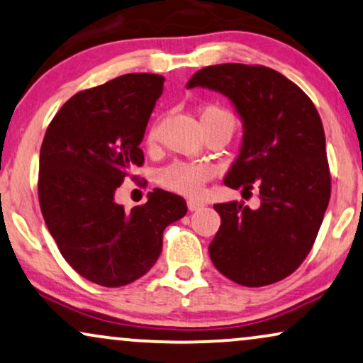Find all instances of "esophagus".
Instances as JSON below:
<instances>
[{"label":"esophagus","mask_w":363,"mask_h":363,"mask_svg":"<svg viewBox=\"0 0 363 363\" xmlns=\"http://www.w3.org/2000/svg\"><path fill=\"white\" fill-rule=\"evenodd\" d=\"M188 210L190 211H196V210H200L201 206H203V203H201V201H196V200H188Z\"/></svg>","instance_id":"1"}]
</instances>
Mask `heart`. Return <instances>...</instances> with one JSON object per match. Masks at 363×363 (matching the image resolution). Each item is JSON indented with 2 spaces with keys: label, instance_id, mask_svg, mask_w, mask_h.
<instances>
[{
  "label": "heart",
  "instance_id": "1",
  "mask_svg": "<svg viewBox=\"0 0 363 363\" xmlns=\"http://www.w3.org/2000/svg\"><path fill=\"white\" fill-rule=\"evenodd\" d=\"M216 120H228L235 126V120L232 113L218 105H208L200 110L201 125L211 123ZM158 138V125H155L148 133V145H153ZM215 170L206 163H188V162H175L168 164L167 168L160 170L158 182L168 190L180 193L186 196H196L203 190L205 183L213 177Z\"/></svg>",
  "mask_w": 363,
  "mask_h": 363
}]
</instances>
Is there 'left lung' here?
<instances>
[{
  "mask_svg": "<svg viewBox=\"0 0 363 363\" xmlns=\"http://www.w3.org/2000/svg\"><path fill=\"white\" fill-rule=\"evenodd\" d=\"M208 88L232 101L243 123L242 147L223 183L258 191L245 201L213 205L222 225L210 258L235 284L284 280L308 255L330 200L325 133L317 108L294 82L267 67L240 63L201 68L186 88Z\"/></svg>",
  "mask_w": 363,
  "mask_h": 363,
  "instance_id": "1",
  "label": "left lung"
}]
</instances>
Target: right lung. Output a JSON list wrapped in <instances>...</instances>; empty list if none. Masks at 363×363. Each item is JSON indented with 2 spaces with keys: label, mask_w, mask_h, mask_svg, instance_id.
Masks as SVG:
<instances>
[{
  "label": "right lung",
  "mask_w": 363,
  "mask_h": 363,
  "mask_svg": "<svg viewBox=\"0 0 363 363\" xmlns=\"http://www.w3.org/2000/svg\"><path fill=\"white\" fill-rule=\"evenodd\" d=\"M164 78L128 73L84 89L61 106L40 152L41 213L61 255L103 286L138 280L162 253L163 232L186 213V201L155 188L126 211L115 191L143 164L150 115Z\"/></svg>",
  "instance_id": "obj_1"
}]
</instances>
